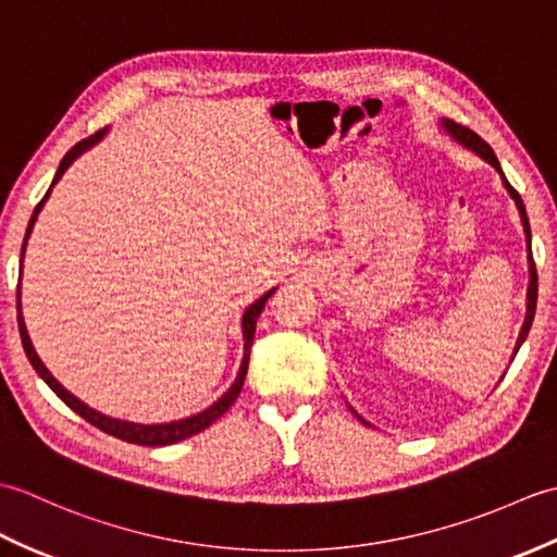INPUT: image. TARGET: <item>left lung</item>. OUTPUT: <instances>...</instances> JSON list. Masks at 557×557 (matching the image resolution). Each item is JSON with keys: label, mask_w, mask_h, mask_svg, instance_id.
<instances>
[{"label": "left lung", "mask_w": 557, "mask_h": 557, "mask_svg": "<svg viewBox=\"0 0 557 557\" xmlns=\"http://www.w3.org/2000/svg\"><path fill=\"white\" fill-rule=\"evenodd\" d=\"M441 128L443 132L455 140V144H459L461 148H467V150H471L474 152V156H479L483 162H488L491 168L500 174V180H503V186H505V191L510 194V198L515 200V206H517V210H519V220H522V227H524V236H527V251H529V289H527V315H524V325H522V330H519V337H517V345H515V351H512V359H510V363L515 361V357H517V351H519V347L524 345V339H527V335H529V330H531V323H534V315H536V299H539V275H536V265H534V256H531V227H529V218H527V208H524V203H522V198H519V194L515 191V188L510 186V182L505 180V174H503V168H500V162H498V158H495V152L491 150V146L486 144V140H483L481 136H476L474 132H469L467 126H459V124H455L453 120H441ZM351 409V407H349ZM351 413L354 417H357L361 423H366V425H371L369 421H366L361 413H357L351 409Z\"/></svg>", "instance_id": "1"}]
</instances>
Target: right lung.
<instances>
[{
  "mask_svg": "<svg viewBox=\"0 0 557 557\" xmlns=\"http://www.w3.org/2000/svg\"><path fill=\"white\" fill-rule=\"evenodd\" d=\"M104 136H108V128H100L98 134H92V136H88V138L78 140V144H76L74 148H71V150L66 152V156L62 158V162H59V170H57V174H54V180H52L50 188H47L45 198L40 200L38 206H35L33 215H30L28 230H26V239H23V246H21V270H23V256H26V244H28V236H30V232H33V224H35V220H38L40 210H42V206H45V200L50 198L52 186H54L59 180H62V174L71 168V162H74L76 158H81L83 152L90 150L96 144H100V140H102ZM18 275H21V272H18ZM275 289H277V287H272L270 292H265L263 297H260L258 301H253L251 306H248V309H246L244 315H242L244 359H242V366H239V373H236L234 383L230 385L227 393H224L218 401H212V405H210L208 409L194 413V417H186V419H180V421H170V423H136V421H126V419H114V417H108V413H102V411H98V409L88 407L86 401H81L76 395H71L69 389H66L62 383H59L50 371H47V366L40 361L38 351H35L33 342H30V337H28V330H26V323H23V313H21V280H18V299H16V301H18V304H16V309H18V333H21L23 349H26V357H28V361L33 363V369L38 371V375L42 377V381H45L47 385L52 387V393H54L59 399H62L69 409H74V411L78 413V417H83L88 423H92V425H96V429L104 431L108 435L120 437V441L136 443V445H148V447H162V445H172V443L186 441V437H191V435H196V433H200V431H206L210 423H215V421L222 417V413L234 405V399L239 397V393H242L244 377H246V371H248V357H251V345H253V335H256V321H258V315L263 313L265 304H268V299L272 297V294H275Z\"/></svg>",
  "mask_w": 557,
  "mask_h": 557,
  "instance_id": "obj_1",
  "label": "right lung"
}]
</instances>
